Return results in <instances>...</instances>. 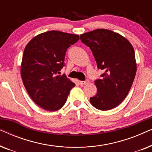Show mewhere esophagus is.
Listing matches in <instances>:
<instances>
[{
    "label": "esophagus",
    "mask_w": 152,
    "mask_h": 152,
    "mask_svg": "<svg viewBox=\"0 0 152 152\" xmlns=\"http://www.w3.org/2000/svg\"><path fill=\"white\" fill-rule=\"evenodd\" d=\"M89 83V80H86V81H80V84L83 86V85H86L87 84H88Z\"/></svg>",
    "instance_id": "obj_1"
}]
</instances>
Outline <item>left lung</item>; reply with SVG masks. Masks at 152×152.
I'll return each mask as SVG.
<instances>
[{"label":"left lung","instance_id":"1","mask_svg":"<svg viewBox=\"0 0 152 152\" xmlns=\"http://www.w3.org/2000/svg\"><path fill=\"white\" fill-rule=\"evenodd\" d=\"M82 43L93 52L97 67L104 73L95 81L97 94L91 104L101 111L118 107L129 92L136 73L134 49L122 35L97 29L80 35Z\"/></svg>","mask_w":152,"mask_h":152}]
</instances>
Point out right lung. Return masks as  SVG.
Returning <instances> with one entry per match:
<instances>
[{
  "label": "right lung",
  "mask_w": 152,
  "mask_h": 152,
  "mask_svg": "<svg viewBox=\"0 0 152 152\" xmlns=\"http://www.w3.org/2000/svg\"><path fill=\"white\" fill-rule=\"evenodd\" d=\"M79 39V35L52 30L37 35L25 48L20 66L23 83L31 99L44 110L61 109L75 86L65 75L58 74L64 66L66 50Z\"/></svg>",
  "instance_id": "right-lung-1"
}]
</instances>
